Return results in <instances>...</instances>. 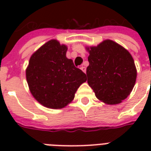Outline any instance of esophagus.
Listing matches in <instances>:
<instances>
[{
    "instance_id": "1",
    "label": "esophagus",
    "mask_w": 151,
    "mask_h": 151,
    "mask_svg": "<svg viewBox=\"0 0 151 151\" xmlns=\"http://www.w3.org/2000/svg\"><path fill=\"white\" fill-rule=\"evenodd\" d=\"M81 70L83 71V72H84V73H85V72H86V67H85V66H81Z\"/></svg>"
}]
</instances>
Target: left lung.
Returning <instances> with one entry per match:
<instances>
[{
    "instance_id": "left-lung-1",
    "label": "left lung",
    "mask_w": 151,
    "mask_h": 151,
    "mask_svg": "<svg viewBox=\"0 0 151 151\" xmlns=\"http://www.w3.org/2000/svg\"><path fill=\"white\" fill-rule=\"evenodd\" d=\"M85 48L89 53L88 84L96 98L110 105L121 103L136 84L137 70L132 55L111 40Z\"/></svg>"
}]
</instances>
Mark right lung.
<instances>
[{
    "label": "right lung",
    "instance_id": "obj_1",
    "mask_svg": "<svg viewBox=\"0 0 151 151\" xmlns=\"http://www.w3.org/2000/svg\"><path fill=\"white\" fill-rule=\"evenodd\" d=\"M67 46L52 39L32 55L26 70L29 91L39 103L62 109L74 99L86 75L66 56Z\"/></svg>",
    "mask_w": 151,
    "mask_h": 151
}]
</instances>
